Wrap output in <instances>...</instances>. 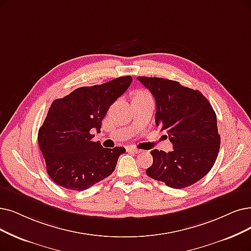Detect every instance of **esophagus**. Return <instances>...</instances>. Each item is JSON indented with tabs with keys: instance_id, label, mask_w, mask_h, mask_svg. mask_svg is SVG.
Returning <instances> with one entry per match:
<instances>
[{
	"instance_id": "obj_1",
	"label": "esophagus",
	"mask_w": 251,
	"mask_h": 251,
	"mask_svg": "<svg viewBox=\"0 0 251 251\" xmlns=\"http://www.w3.org/2000/svg\"><path fill=\"white\" fill-rule=\"evenodd\" d=\"M126 150H127V151H131V152H134V153H140L142 151V150H140V149H138L134 146H127Z\"/></svg>"
}]
</instances>
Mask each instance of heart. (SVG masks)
<instances>
[{
  "label": "heart",
  "mask_w": 251,
  "mask_h": 251,
  "mask_svg": "<svg viewBox=\"0 0 251 251\" xmlns=\"http://www.w3.org/2000/svg\"><path fill=\"white\" fill-rule=\"evenodd\" d=\"M146 96H148V94L145 92H138L135 97H146Z\"/></svg>",
  "instance_id": "1"
}]
</instances>
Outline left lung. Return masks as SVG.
I'll list each match as a JSON object with an SVG mask.
<instances>
[{
  "label": "left lung",
  "instance_id": "left-lung-1",
  "mask_svg": "<svg viewBox=\"0 0 251 251\" xmlns=\"http://www.w3.org/2000/svg\"><path fill=\"white\" fill-rule=\"evenodd\" d=\"M155 100V125L168 134L172 151H150L153 163L146 174L172 188L201 180L213 167L220 146L214 110L199 91L174 80L137 77Z\"/></svg>",
  "mask_w": 251,
  "mask_h": 251
}]
</instances>
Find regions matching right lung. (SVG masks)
<instances>
[{"instance_id":"1","label":"right lung","mask_w":251,"mask_h":251,"mask_svg":"<svg viewBox=\"0 0 251 251\" xmlns=\"http://www.w3.org/2000/svg\"><path fill=\"white\" fill-rule=\"evenodd\" d=\"M133 78L123 76L111 81L75 89L50 106L38 143L49 177L62 187L84 190L110 176L125 147L104 148L94 142L91 132H100L109 107L122 96Z\"/></svg>"}]
</instances>
